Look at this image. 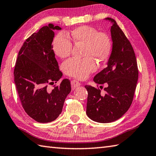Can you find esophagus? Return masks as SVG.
Instances as JSON below:
<instances>
[{
    "instance_id": "esophagus-1",
    "label": "esophagus",
    "mask_w": 156,
    "mask_h": 156,
    "mask_svg": "<svg viewBox=\"0 0 156 156\" xmlns=\"http://www.w3.org/2000/svg\"><path fill=\"white\" fill-rule=\"evenodd\" d=\"M80 83L79 82H78L76 80H73L71 81V86H72V88L73 90H75V88H77V87H79V86H80Z\"/></svg>"
}]
</instances>
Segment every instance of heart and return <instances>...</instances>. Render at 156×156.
<instances>
[{
    "instance_id": "b5f03b06",
    "label": "heart",
    "mask_w": 156,
    "mask_h": 156,
    "mask_svg": "<svg viewBox=\"0 0 156 156\" xmlns=\"http://www.w3.org/2000/svg\"><path fill=\"white\" fill-rule=\"evenodd\" d=\"M70 39L75 44L85 46L83 55L86 58L77 60L72 58L62 64L64 72L70 77L77 79H84L90 73L94 72L96 60L102 62L109 56L112 43L109 36L105 32H99L96 28L88 26H82L73 30ZM73 48L71 40L65 32L57 34L53 41V49L60 58H65L70 54Z\"/></svg>"
}]
</instances>
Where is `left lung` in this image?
Here are the masks:
<instances>
[{
    "label": "left lung",
    "mask_w": 156,
    "mask_h": 156,
    "mask_svg": "<svg viewBox=\"0 0 156 156\" xmlns=\"http://www.w3.org/2000/svg\"><path fill=\"white\" fill-rule=\"evenodd\" d=\"M111 28L113 48L107 66L94 77L97 84L107 83L105 95L99 88L85 86L87 91L86 114L93 121L109 123L119 119L133 102L139 77L134 49L115 20Z\"/></svg>",
    "instance_id": "left-lung-1"
}]
</instances>
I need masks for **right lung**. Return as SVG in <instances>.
<instances>
[{"label":"right lung","instance_id":"right-lung-1","mask_svg":"<svg viewBox=\"0 0 156 156\" xmlns=\"http://www.w3.org/2000/svg\"><path fill=\"white\" fill-rule=\"evenodd\" d=\"M54 30L52 23L43 26L23 43L14 69V81L23 109L39 123L54 121L62 111L64 102L71 90L68 79L59 86L48 89L62 76L53 50Z\"/></svg>","mask_w":156,"mask_h":156}]
</instances>
